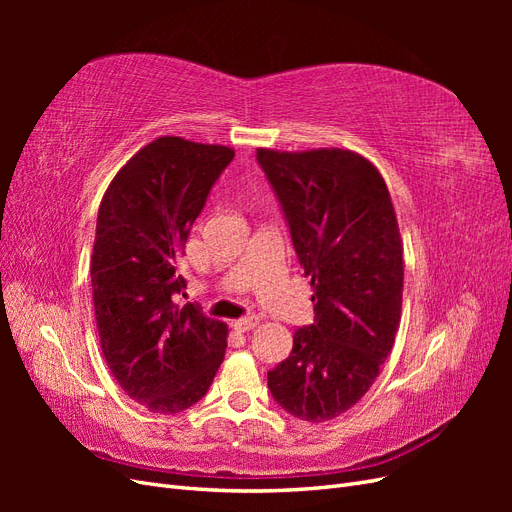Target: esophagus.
Here are the masks:
<instances>
[{
  "label": "esophagus",
  "mask_w": 512,
  "mask_h": 512,
  "mask_svg": "<svg viewBox=\"0 0 512 512\" xmlns=\"http://www.w3.org/2000/svg\"><path fill=\"white\" fill-rule=\"evenodd\" d=\"M256 324H258V318H256V316H250V318H241V320L232 322V329L245 333V331H252V329L256 327Z\"/></svg>",
  "instance_id": "1"
}]
</instances>
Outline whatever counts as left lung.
Masks as SVG:
<instances>
[{
  "label": "left lung",
  "mask_w": 512,
  "mask_h": 512,
  "mask_svg": "<svg viewBox=\"0 0 512 512\" xmlns=\"http://www.w3.org/2000/svg\"><path fill=\"white\" fill-rule=\"evenodd\" d=\"M256 160L280 198L316 312L267 374L269 389L292 416L324 423L369 391L395 344L404 294L395 207L380 170L356 151L260 147Z\"/></svg>",
  "instance_id": "left-lung-1"
}]
</instances>
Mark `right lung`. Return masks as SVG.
Wrapping results in <instances>:
<instances>
[{
  "instance_id": "add662e5",
  "label": "right lung",
  "mask_w": 512,
  "mask_h": 512,
  "mask_svg": "<svg viewBox=\"0 0 512 512\" xmlns=\"http://www.w3.org/2000/svg\"><path fill=\"white\" fill-rule=\"evenodd\" d=\"M235 149L160 136L119 168L98 211L91 297L115 380L149 412L203 399L226 354L228 327L175 303L194 220Z\"/></svg>"
}]
</instances>
